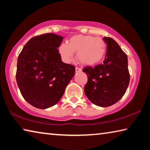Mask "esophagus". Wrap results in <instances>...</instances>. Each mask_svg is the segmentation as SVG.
<instances>
[{
	"label": "esophagus",
	"instance_id": "34e87169",
	"mask_svg": "<svg viewBox=\"0 0 150 150\" xmlns=\"http://www.w3.org/2000/svg\"><path fill=\"white\" fill-rule=\"evenodd\" d=\"M81 71H82V69H81V68H79V67H75V72L76 73H78V72H81Z\"/></svg>",
	"mask_w": 150,
	"mask_h": 150
}]
</instances>
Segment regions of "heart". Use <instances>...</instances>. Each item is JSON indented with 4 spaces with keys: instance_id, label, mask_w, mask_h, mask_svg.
Here are the masks:
<instances>
[{
    "instance_id": "heart-1",
    "label": "heart",
    "mask_w": 150,
    "mask_h": 150,
    "mask_svg": "<svg viewBox=\"0 0 150 150\" xmlns=\"http://www.w3.org/2000/svg\"><path fill=\"white\" fill-rule=\"evenodd\" d=\"M58 50L65 63L71 62L74 53H77V59L81 64L93 65L103 59L106 54V45L101 38L79 34L71 38L69 44H61Z\"/></svg>"
}]
</instances>
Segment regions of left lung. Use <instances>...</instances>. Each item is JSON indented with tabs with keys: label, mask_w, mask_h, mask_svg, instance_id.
Wrapping results in <instances>:
<instances>
[{
	"label": "left lung",
	"mask_w": 150,
	"mask_h": 150,
	"mask_svg": "<svg viewBox=\"0 0 150 150\" xmlns=\"http://www.w3.org/2000/svg\"><path fill=\"white\" fill-rule=\"evenodd\" d=\"M106 52L103 63L84 67L88 82L85 93L91 103L101 107L115 104L125 94L130 82L128 57L115 40L103 38Z\"/></svg>",
	"instance_id": "8db88e82"
}]
</instances>
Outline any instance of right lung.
Returning <instances> with one entry per match:
<instances>
[{"label": "right lung", "instance_id": "1", "mask_svg": "<svg viewBox=\"0 0 150 150\" xmlns=\"http://www.w3.org/2000/svg\"><path fill=\"white\" fill-rule=\"evenodd\" d=\"M61 35L47 33L28 42L18 57L16 79L22 96L35 108L59 102L75 74V67L62 62L57 47Z\"/></svg>", "mask_w": 150, "mask_h": 150}]
</instances>
